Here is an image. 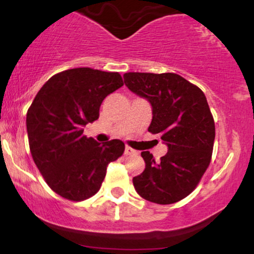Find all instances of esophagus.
<instances>
[{"label":"esophagus","mask_w":254,"mask_h":254,"mask_svg":"<svg viewBox=\"0 0 254 254\" xmlns=\"http://www.w3.org/2000/svg\"><path fill=\"white\" fill-rule=\"evenodd\" d=\"M124 153H125V155H136L137 151L135 149H132V148H130V147H125Z\"/></svg>","instance_id":"34e87169"}]
</instances>
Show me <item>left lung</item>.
<instances>
[{"mask_svg":"<svg viewBox=\"0 0 254 254\" xmlns=\"http://www.w3.org/2000/svg\"><path fill=\"white\" fill-rule=\"evenodd\" d=\"M123 77L131 92L150 104L148 131L159 133L168 149L159 162L142 151L145 168L133 177L135 190L156 204L179 202L196 189L211 160L215 124L205 95L173 72H127Z\"/></svg>","mask_w":254,"mask_h":254,"instance_id":"1","label":"left lung"}]
</instances>
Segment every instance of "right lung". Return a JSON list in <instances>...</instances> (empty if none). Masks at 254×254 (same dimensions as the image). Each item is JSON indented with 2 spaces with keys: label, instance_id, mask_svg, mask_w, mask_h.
I'll list each match as a JSON object with an SVG mask.
<instances>
[{
  "label": "right lung",
  "instance_id": "obj_1",
  "mask_svg": "<svg viewBox=\"0 0 254 254\" xmlns=\"http://www.w3.org/2000/svg\"><path fill=\"white\" fill-rule=\"evenodd\" d=\"M123 86L118 72L74 68L54 75L27 111L34 164L57 194L80 202L100 189L107 166L124 153L121 139L98 143L83 127L99 118L101 103Z\"/></svg>",
  "mask_w": 254,
  "mask_h": 254
}]
</instances>
